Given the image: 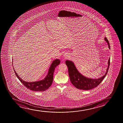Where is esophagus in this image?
<instances>
[{
	"label": "esophagus",
	"mask_w": 123,
	"mask_h": 123,
	"mask_svg": "<svg viewBox=\"0 0 123 123\" xmlns=\"http://www.w3.org/2000/svg\"><path fill=\"white\" fill-rule=\"evenodd\" d=\"M68 54H64V56L65 58H68Z\"/></svg>",
	"instance_id": "esophagus-1"
}]
</instances>
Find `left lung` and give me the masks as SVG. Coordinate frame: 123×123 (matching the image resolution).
<instances>
[{
    "instance_id": "1",
    "label": "left lung",
    "mask_w": 123,
    "mask_h": 123,
    "mask_svg": "<svg viewBox=\"0 0 123 123\" xmlns=\"http://www.w3.org/2000/svg\"><path fill=\"white\" fill-rule=\"evenodd\" d=\"M105 40L107 42L108 47L110 49L108 40L106 37L105 38ZM65 63L68 66L69 78L72 84L78 89L84 90H91L97 87L107 74L110 64V58L108 62V68L106 70L105 74L102 77L97 79L90 78L83 76L76 69L74 63L72 61L67 60L66 61Z\"/></svg>"
}]
</instances>
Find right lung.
Listing matches in <instances>:
<instances>
[{"label": "right lung", "mask_w": 123, "mask_h": 123, "mask_svg": "<svg viewBox=\"0 0 123 123\" xmlns=\"http://www.w3.org/2000/svg\"><path fill=\"white\" fill-rule=\"evenodd\" d=\"M60 61L59 59H56L52 62L49 69L48 73L44 79L40 81L28 82L23 80L19 77L14 70V72L18 78L24 86L30 90L36 92H41L47 90L51 86L53 80L54 73L56 66L59 65Z\"/></svg>", "instance_id": "obj_1"}]
</instances>
